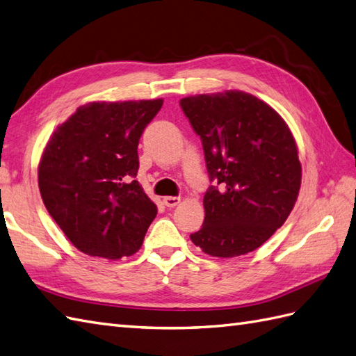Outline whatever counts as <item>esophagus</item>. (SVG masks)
Returning a JSON list of instances; mask_svg holds the SVG:
<instances>
[{
    "label": "esophagus",
    "instance_id": "esophagus-1",
    "mask_svg": "<svg viewBox=\"0 0 356 356\" xmlns=\"http://www.w3.org/2000/svg\"><path fill=\"white\" fill-rule=\"evenodd\" d=\"M163 204L167 206V208H175L180 203V198L179 197H163Z\"/></svg>",
    "mask_w": 356,
    "mask_h": 356
}]
</instances>
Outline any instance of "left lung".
I'll use <instances>...</instances> for the list:
<instances>
[{
	"instance_id": "obj_1",
	"label": "left lung",
	"mask_w": 356,
	"mask_h": 356,
	"mask_svg": "<svg viewBox=\"0 0 356 356\" xmlns=\"http://www.w3.org/2000/svg\"><path fill=\"white\" fill-rule=\"evenodd\" d=\"M200 136L211 186L204 221L191 241L216 258L261 247L284 225L300 191L302 165L284 118L244 90L181 98Z\"/></svg>"
}]
</instances>
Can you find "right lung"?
<instances>
[{
	"mask_svg": "<svg viewBox=\"0 0 356 356\" xmlns=\"http://www.w3.org/2000/svg\"><path fill=\"white\" fill-rule=\"evenodd\" d=\"M158 100L80 106L47 143L38 168L49 216L80 252L104 259L135 254L158 208L135 180L138 144Z\"/></svg>",
	"mask_w": 356,
	"mask_h": 356,
	"instance_id": "obj_1",
	"label": "right lung"
}]
</instances>
